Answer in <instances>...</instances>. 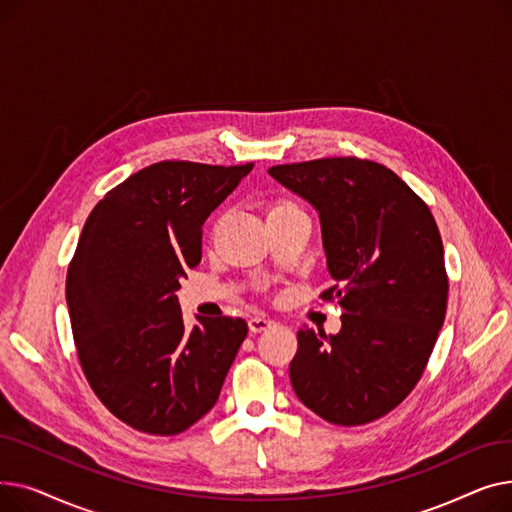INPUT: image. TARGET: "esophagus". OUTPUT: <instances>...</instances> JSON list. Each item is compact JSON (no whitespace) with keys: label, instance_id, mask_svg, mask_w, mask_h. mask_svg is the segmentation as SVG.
<instances>
[{"label":"esophagus","instance_id":"obj_1","mask_svg":"<svg viewBox=\"0 0 512 512\" xmlns=\"http://www.w3.org/2000/svg\"><path fill=\"white\" fill-rule=\"evenodd\" d=\"M274 324H276V321H274V319H270V317H265V315H255V317H251V319H249V330H251L253 334H259V332L270 330Z\"/></svg>","mask_w":512,"mask_h":512}]
</instances>
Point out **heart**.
Listing matches in <instances>:
<instances>
[{"label": "heart", "instance_id": "obj_1", "mask_svg": "<svg viewBox=\"0 0 512 512\" xmlns=\"http://www.w3.org/2000/svg\"><path fill=\"white\" fill-rule=\"evenodd\" d=\"M286 207H297V205H292L290 201H280V203H276L272 209H286Z\"/></svg>", "mask_w": 512, "mask_h": 512}]
</instances>
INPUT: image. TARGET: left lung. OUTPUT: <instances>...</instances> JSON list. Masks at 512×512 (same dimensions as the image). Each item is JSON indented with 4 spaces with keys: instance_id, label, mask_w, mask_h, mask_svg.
<instances>
[{
    "instance_id": "1",
    "label": "left lung",
    "mask_w": 512,
    "mask_h": 512,
    "mask_svg": "<svg viewBox=\"0 0 512 512\" xmlns=\"http://www.w3.org/2000/svg\"><path fill=\"white\" fill-rule=\"evenodd\" d=\"M319 213L342 307L338 334L299 330L290 384L307 409L363 425L396 409L419 382L446 315L448 276L429 207L382 164L324 157L267 170Z\"/></svg>"
}]
</instances>
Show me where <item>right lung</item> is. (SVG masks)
<instances>
[{"instance_id": "right-lung-1", "label": "right lung", "mask_w": 512, "mask_h": 512, "mask_svg": "<svg viewBox=\"0 0 512 512\" xmlns=\"http://www.w3.org/2000/svg\"><path fill=\"white\" fill-rule=\"evenodd\" d=\"M253 170L159 161L91 211L66 276L85 378L126 425L176 436L211 411L247 338L240 317H197L188 332L176 290L201 261L203 224Z\"/></svg>"}]
</instances>
